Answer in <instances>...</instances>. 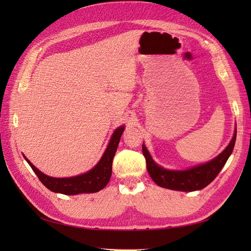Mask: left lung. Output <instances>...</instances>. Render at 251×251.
<instances>
[{
  "label": "left lung",
  "mask_w": 251,
  "mask_h": 251,
  "mask_svg": "<svg viewBox=\"0 0 251 251\" xmlns=\"http://www.w3.org/2000/svg\"><path fill=\"white\" fill-rule=\"evenodd\" d=\"M235 140L236 130L234 132L230 145L216 158L206 164L188 170H182V172H175V170H167L159 167L153 161L145 146H142V153L146 157L149 175L151 176V178L157 185L170 190L191 192L204 189L211 181L215 180L222 167L226 165L228 156L232 154Z\"/></svg>",
  "instance_id": "left-lung-1"
}]
</instances>
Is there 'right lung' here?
Instances as JSON below:
<instances>
[{
  "mask_svg": "<svg viewBox=\"0 0 251 251\" xmlns=\"http://www.w3.org/2000/svg\"><path fill=\"white\" fill-rule=\"evenodd\" d=\"M124 131V126H121L117 128L114 134L112 135L110 143L104 154L101 157L99 163L90 170V172L76 176L71 178H52L41 173L39 169L34 167L30 163L29 159L26 162L29 163L31 168L37 176V178L43 183L47 189L55 192V193H61L67 195H75L79 193H95L102 190L108 184L112 174V162L115 155L117 146L121 139V136Z\"/></svg>",
  "mask_w": 251,
  "mask_h": 251,
  "instance_id": "add662e5",
  "label": "right lung"
}]
</instances>
